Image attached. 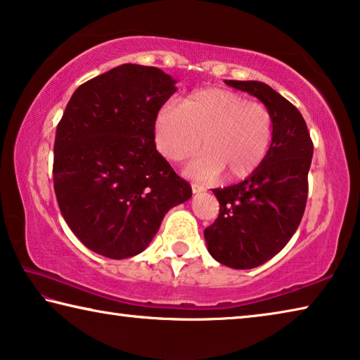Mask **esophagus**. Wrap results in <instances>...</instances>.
<instances>
[{
  "label": "esophagus",
  "mask_w": 360,
  "mask_h": 360,
  "mask_svg": "<svg viewBox=\"0 0 360 360\" xmlns=\"http://www.w3.org/2000/svg\"><path fill=\"white\" fill-rule=\"evenodd\" d=\"M191 190H193V193H194V194H199V193H202V191H204V186L198 185V184H193V185H191Z\"/></svg>",
  "instance_id": "esophagus-1"
}]
</instances>
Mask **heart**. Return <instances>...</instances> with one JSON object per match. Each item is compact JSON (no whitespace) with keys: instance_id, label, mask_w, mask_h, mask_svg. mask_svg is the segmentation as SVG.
I'll list each match as a JSON object with an SVG mask.
<instances>
[{"instance_id":"obj_1","label":"heart","mask_w":360,"mask_h":360,"mask_svg":"<svg viewBox=\"0 0 360 360\" xmlns=\"http://www.w3.org/2000/svg\"><path fill=\"white\" fill-rule=\"evenodd\" d=\"M205 151L185 167L191 179L212 181L223 172L245 179L260 167L273 139V117L260 102L238 92L209 87L190 94L180 105L166 103L155 120L156 148L180 162Z\"/></svg>"}]
</instances>
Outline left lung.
Returning a JSON list of instances; mask_svg holds the SVG:
<instances>
[{
  "instance_id": "obj_1",
  "label": "left lung",
  "mask_w": 360,
  "mask_h": 360,
  "mask_svg": "<svg viewBox=\"0 0 360 360\" xmlns=\"http://www.w3.org/2000/svg\"><path fill=\"white\" fill-rule=\"evenodd\" d=\"M257 97L273 117L269 150L255 172L238 185L212 190L220 202L219 219L204 229L207 250L234 269L266 263L290 240L308 199L313 141L300 111L260 81L225 79Z\"/></svg>"
}]
</instances>
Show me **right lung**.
Masks as SVG:
<instances>
[{
  "label": "right lung",
  "instance_id": "right-lung-1",
  "mask_svg": "<svg viewBox=\"0 0 360 360\" xmlns=\"http://www.w3.org/2000/svg\"><path fill=\"white\" fill-rule=\"evenodd\" d=\"M176 79L124 63L84 82L57 126L54 190L70 229L98 255H139L164 215L191 198L155 143L158 111Z\"/></svg>",
  "mask_w": 360,
  "mask_h": 360
}]
</instances>
